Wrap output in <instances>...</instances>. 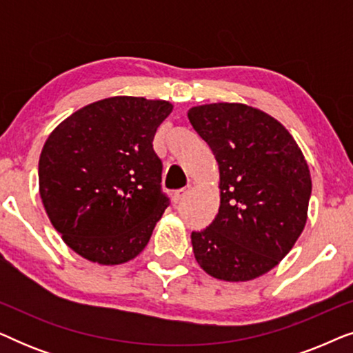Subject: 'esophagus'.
Masks as SVG:
<instances>
[{
	"label": "esophagus",
	"instance_id": "34e87169",
	"mask_svg": "<svg viewBox=\"0 0 353 353\" xmlns=\"http://www.w3.org/2000/svg\"><path fill=\"white\" fill-rule=\"evenodd\" d=\"M188 194H190V188H183V190L175 191V194H173V202L183 201Z\"/></svg>",
	"mask_w": 353,
	"mask_h": 353
}]
</instances>
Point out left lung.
Instances as JSON below:
<instances>
[{
  "label": "left lung",
  "mask_w": 353,
  "mask_h": 353,
  "mask_svg": "<svg viewBox=\"0 0 353 353\" xmlns=\"http://www.w3.org/2000/svg\"><path fill=\"white\" fill-rule=\"evenodd\" d=\"M188 119L220 170L219 214L191 233L197 263L223 281L262 276L286 257L307 223L305 157L276 119L250 105H196Z\"/></svg>",
  "instance_id": "8db88e82"
}]
</instances>
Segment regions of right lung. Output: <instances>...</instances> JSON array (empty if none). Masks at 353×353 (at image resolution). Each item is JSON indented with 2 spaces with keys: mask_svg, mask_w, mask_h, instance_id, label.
<instances>
[{
  "mask_svg": "<svg viewBox=\"0 0 353 353\" xmlns=\"http://www.w3.org/2000/svg\"><path fill=\"white\" fill-rule=\"evenodd\" d=\"M168 101L114 96L69 115L38 162L40 196L52 226L81 257L120 265L146 248L168 205L152 149Z\"/></svg>",
  "mask_w": 353,
  "mask_h": 353,
  "instance_id": "right-lung-1",
  "label": "right lung"
}]
</instances>
